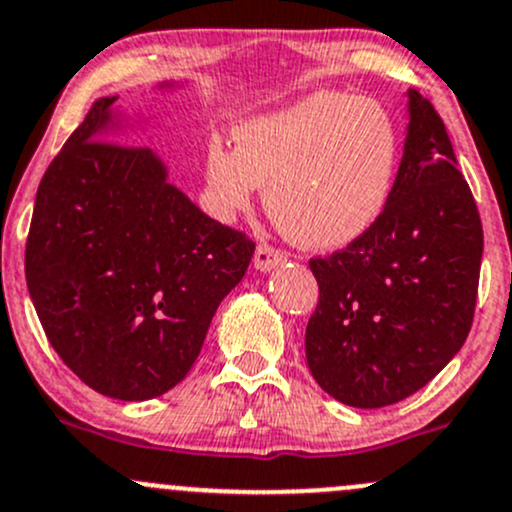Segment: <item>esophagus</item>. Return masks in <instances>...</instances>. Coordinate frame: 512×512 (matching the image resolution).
Instances as JSON below:
<instances>
[{
  "label": "esophagus",
  "mask_w": 512,
  "mask_h": 512,
  "mask_svg": "<svg viewBox=\"0 0 512 512\" xmlns=\"http://www.w3.org/2000/svg\"><path fill=\"white\" fill-rule=\"evenodd\" d=\"M252 262H255V270L270 272V270H274V267L282 265V262H287V255H284L282 250H277V247L262 242V245H257L255 260Z\"/></svg>",
  "instance_id": "obj_1"
}]
</instances>
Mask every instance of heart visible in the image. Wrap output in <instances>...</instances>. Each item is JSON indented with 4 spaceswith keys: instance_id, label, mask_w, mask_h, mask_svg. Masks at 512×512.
Instances as JSON below:
<instances>
[{
    "instance_id": "heart-1",
    "label": "heart",
    "mask_w": 512,
    "mask_h": 512,
    "mask_svg": "<svg viewBox=\"0 0 512 512\" xmlns=\"http://www.w3.org/2000/svg\"><path fill=\"white\" fill-rule=\"evenodd\" d=\"M400 142L380 102L319 90L294 105L235 125V147L213 137L206 188L215 213L247 211L267 188V211L289 240L338 250L360 240L385 213Z\"/></svg>"
}]
</instances>
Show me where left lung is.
<instances>
[{"label":"left lung","instance_id":"8db88e82","mask_svg":"<svg viewBox=\"0 0 512 512\" xmlns=\"http://www.w3.org/2000/svg\"><path fill=\"white\" fill-rule=\"evenodd\" d=\"M407 137L390 203L360 240L309 262L319 304L306 363L321 390L360 410L422 390L471 331L483 228L444 122L407 90Z\"/></svg>","mask_w":512,"mask_h":512}]
</instances>
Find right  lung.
Listing matches in <instances>:
<instances>
[{
  "mask_svg": "<svg viewBox=\"0 0 512 512\" xmlns=\"http://www.w3.org/2000/svg\"><path fill=\"white\" fill-rule=\"evenodd\" d=\"M115 102L95 100L43 174L26 287L53 351L85 385L142 402L186 378L255 242L169 184L152 149L115 144L129 127Z\"/></svg>",
  "mask_w": 512,
  "mask_h": 512,
  "instance_id": "add662e5",
  "label": "right lung"
}]
</instances>
